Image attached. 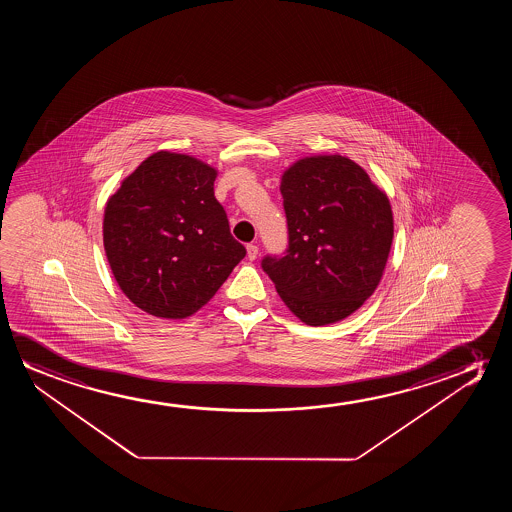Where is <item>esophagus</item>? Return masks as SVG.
Here are the masks:
<instances>
[{
  "label": "esophagus",
  "instance_id": "esophagus-1",
  "mask_svg": "<svg viewBox=\"0 0 512 512\" xmlns=\"http://www.w3.org/2000/svg\"><path fill=\"white\" fill-rule=\"evenodd\" d=\"M257 255H259V246H257V245L246 246V257H248V260L257 259Z\"/></svg>",
  "mask_w": 512,
  "mask_h": 512
}]
</instances>
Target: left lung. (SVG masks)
<instances>
[{
  "label": "left lung",
  "instance_id": "1",
  "mask_svg": "<svg viewBox=\"0 0 512 512\" xmlns=\"http://www.w3.org/2000/svg\"><path fill=\"white\" fill-rule=\"evenodd\" d=\"M288 250L262 260L281 301L313 327L341 322L378 288L393 241L388 196L343 155H311L281 176Z\"/></svg>",
  "mask_w": 512,
  "mask_h": 512
}]
</instances>
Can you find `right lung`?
<instances>
[{"instance_id": "right-lung-1", "label": "right lung", "mask_w": 512, "mask_h": 512, "mask_svg": "<svg viewBox=\"0 0 512 512\" xmlns=\"http://www.w3.org/2000/svg\"><path fill=\"white\" fill-rule=\"evenodd\" d=\"M215 178L210 164L161 150L106 203V259L120 290L148 315H194L246 255L215 199Z\"/></svg>"}]
</instances>
